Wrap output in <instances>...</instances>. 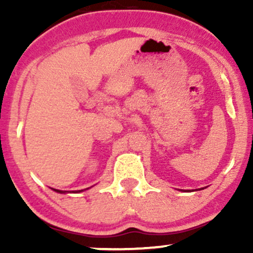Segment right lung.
<instances>
[{
    "label": "right lung",
    "mask_w": 253,
    "mask_h": 253,
    "mask_svg": "<svg viewBox=\"0 0 253 253\" xmlns=\"http://www.w3.org/2000/svg\"><path fill=\"white\" fill-rule=\"evenodd\" d=\"M54 191H57V193H65V191H62V190H57V189H53ZM81 191V190H80Z\"/></svg>",
    "instance_id": "1"
}]
</instances>
